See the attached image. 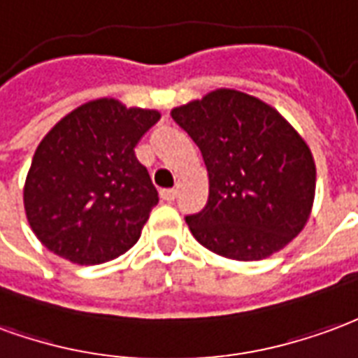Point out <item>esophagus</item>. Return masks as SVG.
Segmentation results:
<instances>
[{
  "label": "esophagus",
  "mask_w": 358,
  "mask_h": 358,
  "mask_svg": "<svg viewBox=\"0 0 358 358\" xmlns=\"http://www.w3.org/2000/svg\"><path fill=\"white\" fill-rule=\"evenodd\" d=\"M162 200H166V202H173L177 198V190L176 189H166L160 192Z\"/></svg>",
  "instance_id": "34e87169"
}]
</instances>
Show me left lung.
Wrapping results in <instances>:
<instances>
[{
    "mask_svg": "<svg viewBox=\"0 0 358 358\" xmlns=\"http://www.w3.org/2000/svg\"><path fill=\"white\" fill-rule=\"evenodd\" d=\"M171 118L208 169V204L185 217L202 246L257 262L301 233L317 169L307 143L273 106L242 91L215 90L173 108Z\"/></svg>",
    "mask_w": 358,
    "mask_h": 358,
    "instance_id": "8db88e82",
    "label": "left lung"
}]
</instances>
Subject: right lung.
Listing matches in <instances>:
<instances>
[{"label":"right lung","instance_id":"add662e5","mask_svg":"<svg viewBox=\"0 0 358 358\" xmlns=\"http://www.w3.org/2000/svg\"><path fill=\"white\" fill-rule=\"evenodd\" d=\"M158 120V110L96 99L41 139L26 176L24 210L47 250L99 265L139 240L158 192L133 148Z\"/></svg>","mask_w":358,"mask_h":358}]
</instances>
